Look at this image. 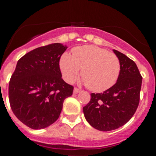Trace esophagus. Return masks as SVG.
I'll return each mask as SVG.
<instances>
[{
    "instance_id": "obj_1",
    "label": "esophagus",
    "mask_w": 156,
    "mask_h": 156,
    "mask_svg": "<svg viewBox=\"0 0 156 156\" xmlns=\"http://www.w3.org/2000/svg\"><path fill=\"white\" fill-rule=\"evenodd\" d=\"M80 92H81V90H80V89H78V88H74V90H73L74 94H78L80 93Z\"/></svg>"
}]
</instances>
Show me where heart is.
Returning <instances> with one entry per match:
<instances>
[{"instance_id": "1", "label": "heart", "mask_w": 156, "mask_h": 156, "mask_svg": "<svg viewBox=\"0 0 156 156\" xmlns=\"http://www.w3.org/2000/svg\"><path fill=\"white\" fill-rule=\"evenodd\" d=\"M60 69L65 80H75L81 69L82 82L94 92H103L113 86L120 72V62L115 54L94 45L75 48L73 55L63 54Z\"/></svg>"}]
</instances>
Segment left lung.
Instances as JSON below:
<instances>
[{
    "instance_id": "1",
    "label": "left lung",
    "mask_w": 156,
    "mask_h": 156,
    "mask_svg": "<svg viewBox=\"0 0 156 156\" xmlns=\"http://www.w3.org/2000/svg\"><path fill=\"white\" fill-rule=\"evenodd\" d=\"M113 51L120 62L116 83L103 93L90 94V101L83 108L87 121L101 131H110L126 124L140 101L142 76L137 65L124 54Z\"/></svg>"
}]
</instances>
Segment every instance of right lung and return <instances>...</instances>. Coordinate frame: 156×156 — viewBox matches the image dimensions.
<instances>
[{
    "label": "right lung",
    "instance_id": "right-lung-1",
    "mask_svg": "<svg viewBox=\"0 0 156 156\" xmlns=\"http://www.w3.org/2000/svg\"><path fill=\"white\" fill-rule=\"evenodd\" d=\"M67 47L59 43L40 47L18 61L9 82L13 113L34 129H44L58 119L64 100L73 87L62 79L59 61Z\"/></svg>",
    "mask_w": 156,
    "mask_h": 156
}]
</instances>
